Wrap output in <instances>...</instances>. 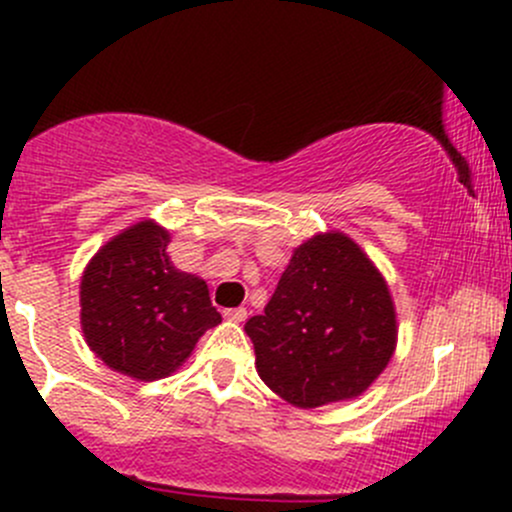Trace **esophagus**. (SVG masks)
<instances>
[{"label":"esophagus","mask_w":512,"mask_h":512,"mask_svg":"<svg viewBox=\"0 0 512 512\" xmlns=\"http://www.w3.org/2000/svg\"><path fill=\"white\" fill-rule=\"evenodd\" d=\"M225 319H230V322H245L247 319V309L245 307H232V309H225Z\"/></svg>","instance_id":"obj_1"}]
</instances>
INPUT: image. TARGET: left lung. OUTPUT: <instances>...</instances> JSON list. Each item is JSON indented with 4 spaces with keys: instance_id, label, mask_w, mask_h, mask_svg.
Returning <instances> with one entry per match:
<instances>
[{
    "instance_id": "1",
    "label": "left lung",
    "mask_w": 512,
    "mask_h": 512,
    "mask_svg": "<svg viewBox=\"0 0 512 512\" xmlns=\"http://www.w3.org/2000/svg\"><path fill=\"white\" fill-rule=\"evenodd\" d=\"M257 371L299 409L364 394L396 347V312L381 272L352 237L314 235L294 250L267 302L250 317Z\"/></svg>"
}]
</instances>
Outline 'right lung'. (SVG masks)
Returning a JSON list of instances; mask_svg holds the SVG:
<instances>
[{"mask_svg": "<svg viewBox=\"0 0 512 512\" xmlns=\"http://www.w3.org/2000/svg\"><path fill=\"white\" fill-rule=\"evenodd\" d=\"M168 230L143 220L96 252L81 277L86 344L113 371L141 381L173 374L223 322L205 280L175 270Z\"/></svg>", "mask_w": 512, "mask_h": 512, "instance_id": "1", "label": "right lung"}]
</instances>
